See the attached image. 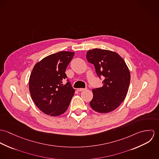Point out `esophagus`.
<instances>
[{"label":"esophagus","instance_id":"obj_1","mask_svg":"<svg viewBox=\"0 0 159 159\" xmlns=\"http://www.w3.org/2000/svg\"><path fill=\"white\" fill-rule=\"evenodd\" d=\"M77 90H78V91H79V92H81V91H85L86 89H84V88H78V89H77Z\"/></svg>","mask_w":159,"mask_h":159}]
</instances>
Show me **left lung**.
<instances>
[{"label": "left lung", "mask_w": 159, "mask_h": 159, "mask_svg": "<svg viewBox=\"0 0 159 159\" xmlns=\"http://www.w3.org/2000/svg\"><path fill=\"white\" fill-rule=\"evenodd\" d=\"M87 61L93 64L100 77L103 76V86L93 89L89 103L96 112L108 113L117 108L124 100L129 88L130 73L124 60L117 52L98 48L89 50Z\"/></svg>", "instance_id": "8db88e82"}]
</instances>
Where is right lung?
Wrapping results in <instances>:
<instances>
[{
  "label": "right lung",
  "mask_w": 159,
  "mask_h": 159,
  "mask_svg": "<svg viewBox=\"0 0 159 159\" xmlns=\"http://www.w3.org/2000/svg\"><path fill=\"white\" fill-rule=\"evenodd\" d=\"M74 52L60 51L37 62L30 75L29 88L36 106L44 113L58 116L64 113L74 95L70 82L65 85L66 70Z\"/></svg>",
  "instance_id": "add662e5"
}]
</instances>
